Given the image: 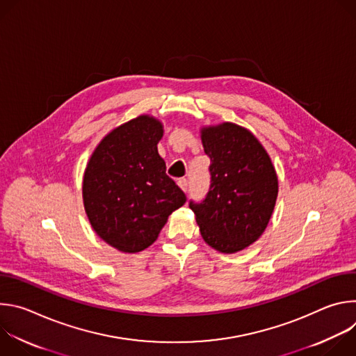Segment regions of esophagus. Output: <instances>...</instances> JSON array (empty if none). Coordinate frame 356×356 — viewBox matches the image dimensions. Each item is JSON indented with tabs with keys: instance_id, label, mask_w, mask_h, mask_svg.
I'll return each instance as SVG.
<instances>
[{
	"instance_id": "esophagus-1",
	"label": "esophagus",
	"mask_w": 356,
	"mask_h": 356,
	"mask_svg": "<svg viewBox=\"0 0 356 356\" xmlns=\"http://www.w3.org/2000/svg\"><path fill=\"white\" fill-rule=\"evenodd\" d=\"M177 184H179V187L183 190V191H187L188 190V180L187 179H179L177 180Z\"/></svg>"
}]
</instances>
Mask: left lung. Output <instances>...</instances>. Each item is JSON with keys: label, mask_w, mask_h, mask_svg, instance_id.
<instances>
[{"label": "left lung", "mask_w": 356, "mask_h": 356, "mask_svg": "<svg viewBox=\"0 0 356 356\" xmlns=\"http://www.w3.org/2000/svg\"><path fill=\"white\" fill-rule=\"evenodd\" d=\"M201 142L211 159V186L190 209L202 239L218 252L235 253L266 229L279 193L277 175L264 145L241 125L202 127Z\"/></svg>", "instance_id": "8db88e82"}]
</instances>
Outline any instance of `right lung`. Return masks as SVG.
Instances as JSON below:
<instances>
[{
  "mask_svg": "<svg viewBox=\"0 0 356 356\" xmlns=\"http://www.w3.org/2000/svg\"><path fill=\"white\" fill-rule=\"evenodd\" d=\"M163 124L139 115L95 146L83 176V202L95 234L113 248L136 253L158 239L169 216L186 202L158 152Z\"/></svg>",
  "mask_w": 356,
  "mask_h": 356,
  "instance_id": "add662e5",
  "label": "right lung"
}]
</instances>
